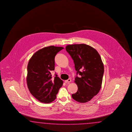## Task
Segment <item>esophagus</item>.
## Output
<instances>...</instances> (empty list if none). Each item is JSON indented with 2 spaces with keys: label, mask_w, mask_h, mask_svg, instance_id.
<instances>
[{
  "label": "esophagus",
  "mask_w": 132,
  "mask_h": 132,
  "mask_svg": "<svg viewBox=\"0 0 132 132\" xmlns=\"http://www.w3.org/2000/svg\"><path fill=\"white\" fill-rule=\"evenodd\" d=\"M71 81H72V80L69 78V79H68V80H65V83H70Z\"/></svg>",
  "instance_id": "obj_1"
}]
</instances>
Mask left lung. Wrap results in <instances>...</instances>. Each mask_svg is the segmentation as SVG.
Instances as JSON below:
<instances>
[{
  "mask_svg": "<svg viewBox=\"0 0 132 132\" xmlns=\"http://www.w3.org/2000/svg\"><path fill=\"white\" fill-rule=\"evenodd\" d=\"M65 48L73 60L77 75L80 76L75 78L78 90L72 94V98L79 103H87L98 93L101 88L103 62L96 49L87 44H70Z\"/></svg>",
  "mask_w": 132,
  "mask_h": 132,
  "instance_id": "left-lung-1",
  "label": "left lung"
}]
</instances>
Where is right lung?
Instances as JSON below:
<instances>
[{
    "mask_svg": "<svg viewBox=\"0 0 132 132\" xmlns=\"http://www.w3.org/2000/svg\"><path fill=\"white\" fill-rule=\"evenodd\" d=\"M53 45L40 49L28 61L27 82L31 94L40 102L48 104L56 99V95L63 85V81L56 75L52 78L55 69V57L63 49Z\"/></svg>",
    "mask_w": 132,
    "mask_h": 132,
    "instance_id": "add662e5",
    "label": "right lung"
}]
</instances>
